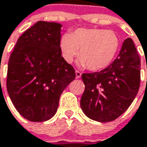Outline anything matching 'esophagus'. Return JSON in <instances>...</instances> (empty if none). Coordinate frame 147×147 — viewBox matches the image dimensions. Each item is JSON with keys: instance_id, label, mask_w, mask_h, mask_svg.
<instances>
[{"instance_id": "34e87169", "label": "esophagus", "mask_w": 147, "mask_h": 147, "mask_svg": "<svg viewBox=\"0 0 147 147\" xmlns=\"http://www.w3.org/2000/svg\"><path fill=\"white\" fill-rule=\"evenodd\" d=\"M81 76H82V73L79 70H76V77H77V78H80Z\"/></svg>"}]
</instances>
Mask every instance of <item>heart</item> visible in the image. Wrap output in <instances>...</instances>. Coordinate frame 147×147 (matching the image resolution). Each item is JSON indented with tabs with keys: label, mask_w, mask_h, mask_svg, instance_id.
<instances>
[{
	"label": "heart",
	"mask_w": 147,
	"mask_h": 147,
	"mask_svg": "<svg viewBox=\"0 0 147 147\" xmlns=\"http://www.w3.org/2000/svg\"><path fill=\"white\" fill-rule=\"evenodd\" d=\"M120 44V38L114 31L79 28L70 34L62 36L59 46L66 62L71 63L79 53L82 66L98 71L111 64L118 53Z\"/></svg>",
	"instance_id": "1"
}]
</instances>
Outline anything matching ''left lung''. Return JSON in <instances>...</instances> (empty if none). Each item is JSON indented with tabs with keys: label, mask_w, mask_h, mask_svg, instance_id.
I'll return each instance as SVG.
<instances>
[{
	"label": "left lung",
	"mask_w": 147,
	"mask_h": 147,
	"mask_svg": "<svg viewBox=\"0 0 147 147\" xmlns=\"http://www.w3.org/2000/svg\"><path fill=\"white\" fill-rule=\"evenodd\" d=\"M85 85L80 105L90 119L108 122L131 105L140 89V58L133 40L127 38L117 58L107 68L83 73Z\"/></svg>",
	"instance_id": "obj_1"
}]
</instances>
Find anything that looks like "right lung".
Masks as SVG:
<instances>
[{
	"mask_svg": "<svg viewBox=\"0 0 147 147\" xmlns=\"http://www.w3.org/2000/svg\"><path fill=\"white\" fill-rule=\"evenodd\" d=\"M62 26L38 21L18 38L7 65V90L17 111L31 121H45L57 112L60 96L76 78L61 57Z\"/></svg>",
	"mask_w": 147,
	"mask_h": 147,
	"instance_id": "add662e5",
	"label": "right lung"
}]
</instances>
